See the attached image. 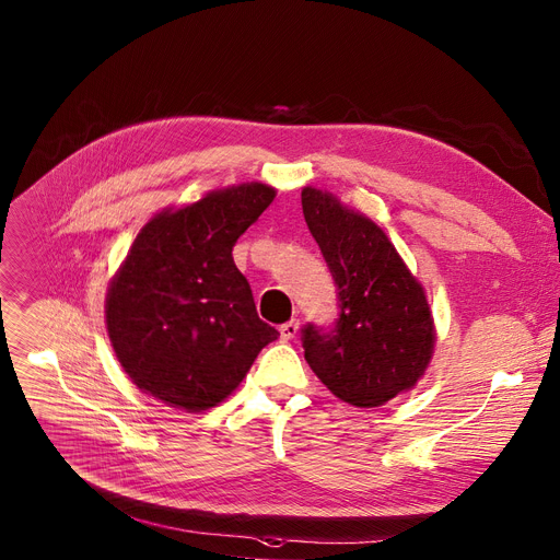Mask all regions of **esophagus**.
<instances>
[{"label": "esophagus", "instance_id": "1", "mask_svg": "<svg viewBox=\"0 0 560 560\" xmlns=\"http://www.w3.org/2000/svg\"><path fill=\"white\" fill-rule=\"evenodd\" d=\"M299 327H301V323L295 320V318L282 323V325H280V337H282L284 341H291L295 335H299Z\"/></svg>", "mask_w": 560, "mask_h": 560}]
</instances>
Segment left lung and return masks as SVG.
Listing matches in <instances>:
<instances>
[{
  "label": "left lung",
  "mask_w": 560,
  "mask_h": 560,
  "mask_svg": "<svg viewBox=\"0 0 560 560\" xmlns=\"http://www.w3.org/2000/svg\"><path fill=\"white\" fill-rule=\"evenodd\" d=\"M303 214L339 289L332 327H303L310 369L352 407H380L416 386L436 330L422 284L369 217L305 187Z\"/></svg>",
  "instance_id": "obj_1"
}]
</instances>
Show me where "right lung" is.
<instances>
[{
    "label": "right lung",
    "instance_id": "add662e5",
    "mask_svg": "<svg viewBox=\"0 0 560 560\" xmlns=\"http://www.w3.org/2000/svg\"><path fill=\"white\" fill-rule=\"evenodd\" d=\"M276 189L244 183L162 210L136 237L106 295V327L126 375L155 400L206 411L246 377L280 332L261 320L233 246Z\"/></svg>",
    "mask_w": 560,
    "mask_h": 560
}]
</instances>
